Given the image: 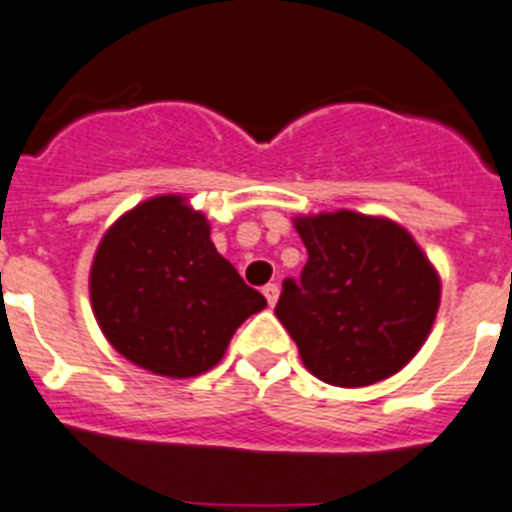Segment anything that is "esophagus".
<instances>
[{"instance_id": "34e87169", "label": "esophagus", "mask_w": 512, "mask_h": 512, "mask_svg": "<svg viewBox=\"0 0 512 512\" xmlns=\"http://www.w3.org/2000/svg\"><path fill=\"white\" fill-rule=\"evenodd\" d=\"M263 294H265V299H268L270 307H273V304L278 302V294H281V289H278V283H268V286L263 289Z\"/></svg>"}]
</instances>
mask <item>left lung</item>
<instances>
[{"mask_svg": "<svg viewBox=\"0 0 512 512\" xmlns=\"http://www.w3.org/2000/svg\"><path fill=\"white\" fill-rule=\"evenodd\" d=\"M294 229L309 260L283 283L276 317L304 367L338 388L401 372L440 309V273L424 249L401 223L356 210L296 216Z\"/></svg>", "mask_w": 512, "mask_h": 512, "instance_id": "obj_1", "label": "left lung"}]
</instances>
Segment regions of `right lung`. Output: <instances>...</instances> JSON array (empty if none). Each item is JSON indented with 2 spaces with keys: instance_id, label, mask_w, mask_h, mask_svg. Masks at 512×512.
<instances>
[{
  "instance_id": "obj_1",
  "label": "right lung",
  "mask_w": 512,
  "mask_h": 512,
  "mask_svg": "<svg viewBox=\"0 0 512 512\" xmlns=\"http://www.w3.org/2000/svg\"><path fill=\"white\" fill-rule=\"evenodd\" d=\"M90 307L106 341L153 375L216 367L236 328L268 307L210 242L205 213L156 195L111 223L90 265Z\"/></svg>"
}]
</instances>
